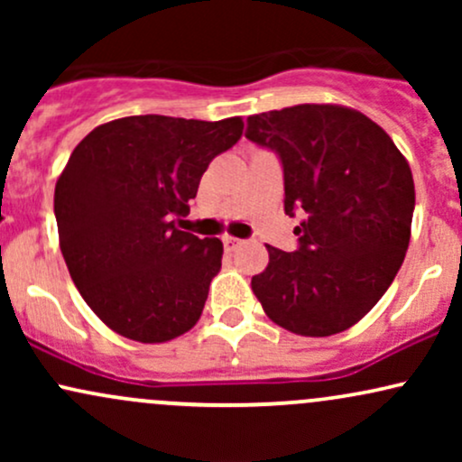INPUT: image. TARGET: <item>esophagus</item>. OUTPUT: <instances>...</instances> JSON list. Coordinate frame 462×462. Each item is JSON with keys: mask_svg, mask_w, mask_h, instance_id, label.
I'll return each instance as SVG.
<instances>
[{"mask_svg": "<svg viewBox=\"0 0 462 462\" xmlns=\"http://www.w3.org/2000/svg\"><path fill=\"white\" fill-rule=\"evenodd\" d=\"M241 243H243L241 238H236V236H224V247L227 249V252H230V249H236Z\"/></svg>", "mask_w": 462, "mask_h": 462, "instance_id": "34e87169", "label": "esophagus"}]
</instances>
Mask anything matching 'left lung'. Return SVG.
<instances>
[{"instance_id":"left-lung-1","label":"left lung","mask_w":462,"mask_h":462,"mask_svg":"<svg viewBox=\"0 0 462 462\" xmlns=\"http://www.w3.org/2000/svg\"><path fill=\"white\" fill-rule=\"evenodd\" d=\"M245 136L282 164L284 213L304 219L298 249L267 245L252 291L278 326L330 337L378 304L404 263L415 184L378 124L352 108L301 104L247 116Z\"/></svg>"}]
</instances>
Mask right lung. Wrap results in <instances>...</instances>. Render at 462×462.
Instances as JSON below:
<instances>
[{
	"instance_id": "obj_1",
	"label": "right lung",
	"mask_w": 462,
	"mask_h": 462,
	"mask_svg": "<svg viewBox=\"0 0 462 462\" xmlns=\"http://www.w3.org/2000/svg\"><path fill=\"white\" fill-rule=\"evenodd\" d=\"M241 134L238 116L139 115L73 150L56 182L58 236L79 295L110 330L164 343L198 323L224 245L176 224L210 161Z\"/></svg>"
}]
</instances>
